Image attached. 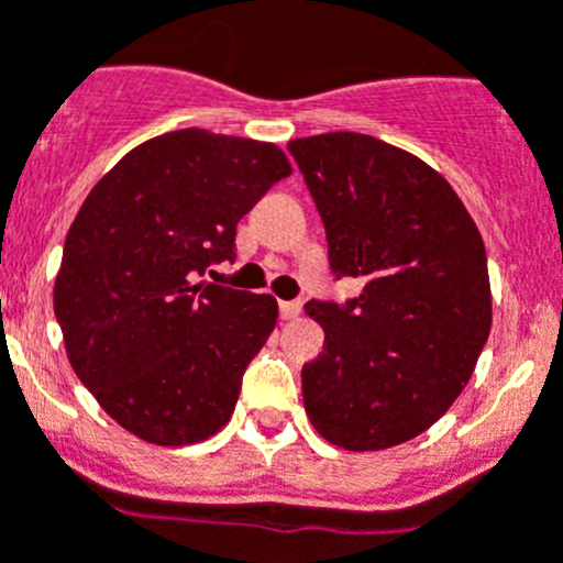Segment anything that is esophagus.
Returning <instances> with one entry per match:
<instances>
[{"label":"esophagus","instance_id":"34e87169","mask_svg":"<svg viewBox=\"0 0 563 563\" xmlns=\"http://www.w3.org/2000/svg\"><path fill=\"white\" fill-rule=\"evenodd\" d=\"M278 312L285 321H292V318L301 316V301H282L278 303Z\"/></svg>","mask_w":563,"mask_h":563}]
</instances>
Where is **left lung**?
Listing matches in <instances>:
<instances>
[{"label": "left lung", "mask_w": 563, "mask_h": 563, "mask_svg": "<svg viewBox=\"0 0 563 563\" xmlns=\"http://www.w3.org/2000/svg\"><path fill=\"white\" fill-rule=\"evenodd\" d=\"M323 220L334 278L360 296L309 301L323 352L303 365V407L352 452L430 430L466 388L488 332L483 236L430 164L352 131L287 144Z\"/></svg>", "instance_id": "obj_1"}]
</instances>
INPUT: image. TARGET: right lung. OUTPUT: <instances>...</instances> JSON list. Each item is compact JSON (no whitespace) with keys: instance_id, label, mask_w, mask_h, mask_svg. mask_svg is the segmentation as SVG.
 Wrapping results in <instances>:
<instances>
[{"instance_id":"right-lung-1","label":"right lung","mask_w":563,"mask_h":563,"mask_svg":"<svg viewBox=\"0 0 563 563\" xmlns=\"http://www.w3.org/2000/svg\"><path fill=\"white\" fill-rule=\"evenodd\" d=\"M290 173L276 144L184 128L133 147L82 200L55 318L77 379L142 441L187 446L231 419L278 303L195 278L234 262L236 223Z\"/></svg>"}]
</instances>
